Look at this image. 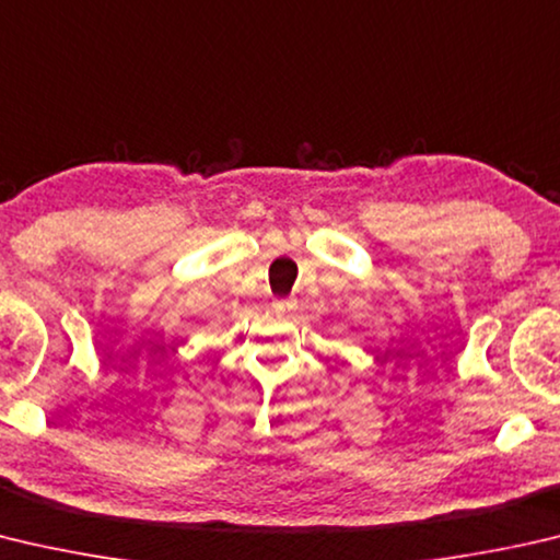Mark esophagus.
<instances>
[{
    "label": "esophagus",
    "instance_id": "1",
    "mask_svg": "<svg viewBox=\"0 0 560 560\" xmlns=\"http://www.w3.org/2000/svg\"><path fill=\"white\" fill-rule=\"evenodd\" d=\"M273 308H277V313H293L299 308V303L296 299H279L273 301Z\"/></svg>",
    "mask_w": 560,
    "mask_h": 560
}]
</instances>
